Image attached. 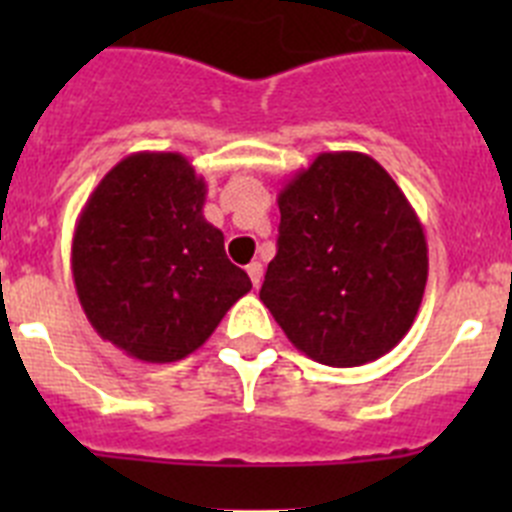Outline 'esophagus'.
Here are the masks:
<instances>
[{"label":"esophagus","mask_w":512,"mask_h":512,"mask_svg":"<svg viewBox=\"0 0 512 512\" xmlns=\"http://www.w3.org/2000/svg\"><path fill=\"white\" fill-rule=\"evenodd\" d=\"M246 271H248V277H251L253 287L259 289L261 279H264V264H261V261H251V264L246 266Z\"/></svg>","instance_id":"obj_1"}]
</instances>
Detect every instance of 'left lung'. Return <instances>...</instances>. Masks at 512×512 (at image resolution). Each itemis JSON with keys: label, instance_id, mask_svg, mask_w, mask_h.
Returning a JSON list of instances; mask_svg holds the SVG:
<instances>
[{"label": "left lung", "instance_id": "obj_1", "mask_svg": "<svg viewBox=\"0 0 512 512\" xmlns=\"http://www.w3.org/2000/svg\"><path fill=\"white\" fill-rule=\"evenodd\" d=\"M277 256L259 297L297 351L361 366L405 338L428 282V243L372 156L318 153L279 189Z\"/></svg>", "mask_w": 512, "mask_h": 512}]
</instances>
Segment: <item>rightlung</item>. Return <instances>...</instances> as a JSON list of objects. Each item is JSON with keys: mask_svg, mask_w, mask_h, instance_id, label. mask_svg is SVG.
I'll return each mask as SVG.
<instances>
[{"mask_svg": "<svg viewBox=\"0 0 512 512\" xmlns=\"http://www.w3.org/2000/svg\"><path fill=\"white\" fill-rule=\"evenodd\" d=\"M207 184L182 153H130L76 217L71 271L104 341L148 364L189 356L251 289L202 215Z\"/></svg>", "mask_w": 512, "mask_h": 512, "instance_id": "1", "label": "right lung"}]
</instances>
